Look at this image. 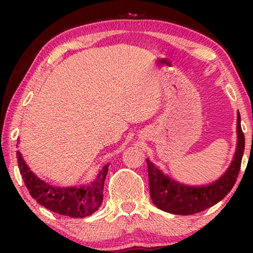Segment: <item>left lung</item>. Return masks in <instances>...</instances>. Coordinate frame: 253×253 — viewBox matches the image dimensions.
Masks as SVG:
<instances>
[{
    "mask_svg": "<svg viewBox=\"0 0 253 253\" xmlns=\"http://www.w3.org/2000/svg\"><path fill=\"white\" fill-rule=\"evenodd\" d=\"M237 143L233 160L227 170L215 181L203 185H189L165 174L150 159H146L148 184L152 203L170 214L190 215L210 209L226 197L236 182L244 153L245 139L237 112Z\"/></svg>",
    "mask_w": 253,
    "mask_h": 253,
    "instance_id": "1",
    "label": "left lung"
}]
</instances>
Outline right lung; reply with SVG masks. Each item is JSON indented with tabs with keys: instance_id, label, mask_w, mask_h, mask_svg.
<instances>
[{
	"instance_id": "add662e5",
	"label": "right lung",
	"mask_w": 253,
	"mask_h": 253,
	"mask_svg": "<svg viewBox=\"0 0 253 253\" xmlns=\"http://www.w3.org/2000/svg\"><path fill=\"white\" fill-rule=\"evenodd\" d=\"M19 144V140H18ZM18 168L30 195L38 204L51 212L70 217H86L99 210L103 199V184L108 172L109 164L103 166L98 175L88 184L79 186L51 185L38 177L17 151Z\"/></svg>"
}]
</instances>
